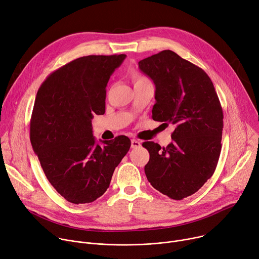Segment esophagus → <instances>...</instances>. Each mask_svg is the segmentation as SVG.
<instances>
[{
  "instance_id": "1",
  "label": "esophagus",
  "mask_w": 259,
  "mask_h": 259,
  "mask_svg": "<svg viewBox=\"0 0 259 259\" xmlns=\"http://www.w3.org/2000/svg\"><path fill=\"white\" fill-rule=\"evenodd\" d=\"M141 146V142L138 141V140H135V139H133V140L131 141V147L132 148H139Z\"/></svg>"
}]
</instances>
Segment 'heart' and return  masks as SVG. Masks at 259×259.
Listing matches in <instances>:
<instances>
[{
	"label": "heart",
	"mask_w": 259,
	"mask_h": 259,
	"mask_svg": "<svg viewBox=\"0 0 259 259\" xmlns=\"http://www.w3.org/2000/svg\"><path fill=\"white\" fill-rule=\"evenodd\" d=\"M142 79H145L144 77L140 76V75H136L135 76V82H138V81H142Z\"/></svg>",
	"instance_id": "1"
}]
</instances>
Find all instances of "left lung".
Returning a JSON list of instances; mask_svg holds the SVG:
<instances>
[{
    "instance_id": "1",
    "label": "left lung",
    "mask_w": 259,
    "mask_h": 259,
    "mask_svg": "<svg viewBox=\"0 0 259 259\" xmlns=\"http://www.w3.org/2000/svg\"><path fill=\"white\" fill-rule=\"evenodd\" d=\"M139 68L155 85L152 119L175 125L167 147L142 144L149 152L145 174L155 190L182 200L215 170L222 147V107L205 71L170 50L143 59Z\"/></svg>"
}]
</instances>
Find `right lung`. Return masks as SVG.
I'll return each instance as SVG.
<instances>
[{
    "label": "right lung",
    "mask_w": 259,
    "mask_h": 259,
    "mask_svg": "<svg viewBox=\"0 0 259 259\" xmlns=\"http://www.w3.org/2000/svg\"><path fill=\"white\" fill-rule=\"evenodd\" d=\"M125 57L77 58L52 72L37 92L31 144L51 185L71 203L101 197L131 147L126 136L98 144L91 123L94 113L105 114L107 84Z\"/></svg>",
    "instance_id": "add662e5"
}]
</instances>
